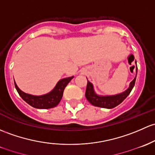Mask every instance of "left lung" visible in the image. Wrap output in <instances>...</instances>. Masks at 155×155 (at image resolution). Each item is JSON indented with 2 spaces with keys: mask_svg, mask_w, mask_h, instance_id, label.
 <instances>
[{
  "mask_svg": "<svg viewBox=\"0 0 155 155\" xmlns=\"http://www.w3.org/2000/svg\"><path fill=\"white\" fill-rule=\"evenodd\" d=\"M137 64V62H136ZM137 73L136 76L134 79H133L132 82L130 83L129 87L124 92L121 93V94H117V95L113 96H99L97 95L95 93L94 89V86H93L92 83L87 81V87H86L85 91V97L86 99H87L91 104L97 107H104V108H113V107L117 106L120 105L124 99L129 95L131 93V90L133 89L134 86L135 81H136L137 73Z\"/></svg>",
  "mask_w": 155,
  "mask_h": 155,
  "instance_id": "1",
  "label": "left lung"
}]
</instances>
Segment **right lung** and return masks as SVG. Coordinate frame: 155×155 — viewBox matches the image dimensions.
<instances>
[{
	"mask_svg": "<svg viewBox=\"0 0 155 155\" xmlns=\"http://www.w3.org/2000/svg\"><path fill=\"white\" fill-rule=\"evenodd\" d=\"M73 78V76H71V77L61 79L58 81L53 91L41 96H34L23 92L18 87L15 82V87L21 97L32 107L38 109H48L56 107L59 103L62 98L65 87L68 85Z\"/></svg>",
	"mask_w": 155,
	"mask_h": 155,
	"instance_id": "add662e5",
	"label": "right lung"
}]
</instances>
